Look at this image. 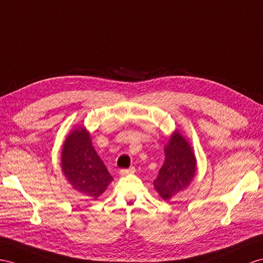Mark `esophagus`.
<instances>
[{"mask_svg": "<svg viewBox=\"0 0 263 263\" xmlns=\"http://www.w3.org/2000/svg\"><path fill=\"white\" fill-rule=\"evenodd\" d=\"M133 172H134V166H131V167H129V169H122L120 171L121 176H126V174H130Z\"/></svg>", "mask_w": 263, "mask_h": 263, "instance_id": "34e87169", "label": "esophagus"}]
</instances>
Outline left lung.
<instances>
[{
    "mask_svg": "<svg viewBox=\"0 0 263 263\" xmlns=\"http://www.w3.org/2000/svg\"><path fill=\"white\" fill-rule=\"evenodd\" d=\"M164 152L165 161L153 184L161 198L169 200L190 184L197 162L191 146L179 132L171 137Z\"/></svg>",
    "mask_w": 263,
    "mask_h": 263,
    "instance_id": "obj_1",
    "label": "left lung"
}]
</instances>
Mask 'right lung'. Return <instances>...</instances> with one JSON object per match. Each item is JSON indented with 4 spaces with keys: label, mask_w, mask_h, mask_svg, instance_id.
Returning a JSON list of instances; mask_svg holds the SVG:
<instances>
[{
    "label": "right lung",
    "mask_w": 263,
    "mask_h": 263,
    "mask_svg": "<svg viewBox=\"0 0 263 263\" xmlns=\"http://www.w3.org/2000/svg\"><path fill=\"white\" fill-rule=\"evenodd\" d=\"M62 170L74 189L93 199L100 197L113 180L83 127L74 130L65 140Z\"/></svg>",
    "instance_id": "add662e5"
}]
</instances>
